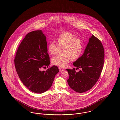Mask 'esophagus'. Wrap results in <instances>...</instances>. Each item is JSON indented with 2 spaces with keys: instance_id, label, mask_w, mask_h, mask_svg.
I'll return each mask as SVG.
<instances>
[{
  "instance_id": "obj_1",
  "label": "esophagus",
  "mask_w": 120,
  "mask_h": 120,
  "mask_svg": "<svg viewBox=\"0 0 120 120\" xmlns=\"http://www.w3.org/2000/svg\"><path fill=\"white\" fill-rule=\"evenodd\" d=\"M59 68V71H63L64 69L62 68V67H59V68Z\"/></svg>"
}]
</instances>
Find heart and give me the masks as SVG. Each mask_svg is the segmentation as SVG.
Listing matches in <instances>:
<instances>
[{"instance_id":"1","label":"heart","mask_w":120,"mask_h":120,"mask_svg":"<svg viewBox=\"0 0 120 120\" xmlns=\"http://www.w3.org/2000/svg\"><path fill=\"white\" fill-rule=\"evenodd\" d=\"M57 45L54 42L49 43L48 50L52 55L58 54L61 50V54L53 57L52 63L55 65L65 67L70 59L74 61L81 56L83 50V41L70 32L59 34L57 38Z\"/></svg>"}]
</instances>
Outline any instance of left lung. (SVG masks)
Masks as SVG:
<instances>
[{
    "label": "left lung",
    "instance_id": "left-lung-1",
    "mask_svg": "<svg viewBox=\"0 0 120 120\" xmlns=\"http://www.w3.org/2000/svg\"><path fill=\"white\" fill-rule=\"evenodd\" d=\"M104 58V49L101 41L92 35L84 54L73 63L76 68L66 69L69 75V86L78 93L90 90L100 77ZM80 68L81 70L79 72L75 71Z\"/></svg>",
    "mask_w": 120,
    "mask_h": 120
}]
</instances>
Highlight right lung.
<instances>
[{"mask_svg":"<svg viewBox=\"0 0 120 120\" xmlns=\"http://www.w3.org/2000/svg\"><path fill=\"white\" fill-rule=\"evenodd\" d=\"M47 51L45 36L38 30L26 34L16 52L14 64L17 73L23 85L34 93L48 90L59 71L56 66L49 68L50 58ZM46 66L48 69L41 71Z\"/></svg>","mask_w":120,"mask_h":120,"instance_id":"obj_1","label":"right lung"}]
</instances>
